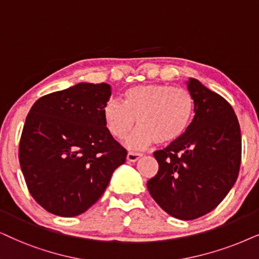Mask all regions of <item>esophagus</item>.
Segmentation results:
<instances>
[{
  "mask_svg": "<svg viewBox=\"0 0 259 259\" xmlns=\"http://www.w3.org/2000/svg\"><path fill=\"white\" fill-rule=\"evenodd\" d=\"M141 156H142V154L129 152V153H127V155H126V160H127V161H130V162H135L141 158Z\"/></svg>",
  "mask_w": 259,
  "mask_h": 259,
  "instance_id": "esophagus-1",
  "label": "esophagus"
}]
</instances>
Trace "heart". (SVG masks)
<instances>
[{"mask_svg": "<svg viewBox=\"0 0 259 259\" xmlns=\"http://www.w3.org/2000/svg\"><path fill=\"white\" fill-rule=\"evenodd\" d=\"M107 132L122 140L136 125L126 145L145 149L154 142L168 145L184 135L195 114V101L188 90L165 83H145L125 91L123 103L110 99L103 106Z\"/></svg>", "mask_w": 259, "mask_h": 259, "instance_id": "heart-1", "label": "heart"}]
</instances>
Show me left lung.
Wrapping results in <instances>:
<instances>
[{"mask_svg": "<svg viewBox=\"0 0 259 259\" xmlns=\"http://www.w3.org/2000/svg\"><path fill=\"white\" fill-rule=\"evenodd\" d=\"M188 91L195 116L181 139L154 152L159 171L147 188L167 214L194 220L220 204L233 188L241 161L240 126L227 100L196 78Z\"/></svg>", "mask_w": 259, "mask_h": 259, "instance_id": "1", "label": "left lung"}]
</instances>
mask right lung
I'll return each instance as SVG.
<instances>
[{
	"mask_svg": "<svg viewBox=\"0 0 259 259\" xmlns=\"http://www.w3.org/2000/svg\"><path fill=\"white\" fill-rule=\"evenodd\" d=\"M110 97V84L80 82L39 98L29 110L19 161L29 194L51 214H82L125 162L126 149L104 124Z\"/></svg>",
	"mask_w": 259,
	"mask_h": 259,
	"instance_id": "add662e5",
	"label": "right lung"
}]
</instances>
